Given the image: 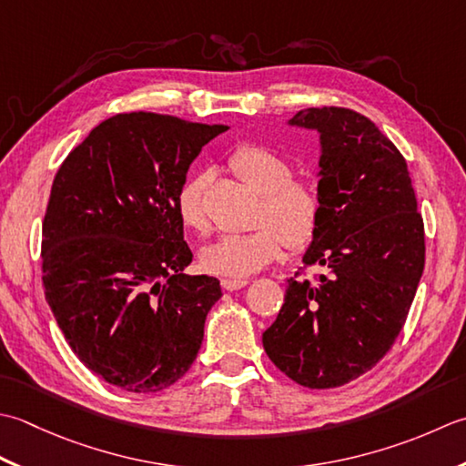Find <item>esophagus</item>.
Returning <instances> with one entry per match:
<instances>
[{
	"label": "esophagus",
	"mask_w": 466,
	"mask_h": 466,
	"mask_svg": "<svg viewBox=\"0 0 466 466\" xmlns=\"http://www.w3.org/2000/svg\"><path fill=\"white\" fill-rule=\"evenodd\" d=\"M247 279H221V288L227 291H235V289H241L247 286Z\"/></svg>",
	"instance_id": "34e87169"
}]
</instances>
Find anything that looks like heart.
I'll return each mask as SVG.
<instances>
[{"label":"heart","instance_id":"b5f03b06","mask_svg":"<svg viewBox=\"0 0 466 466\" xmlns=\"http://www.w3.org/2000/svg\"><path fill=\"white\" fill-rule=\"evenodd\" d=\"M229 168L243 183L263 197L258 223L251 233L223 235L201 251L207 271L223 278L243 279L261 271L278 259L283 245L301 251L313 241L321 221V201L316 187L303 178H293L289 160L261 145H243L233 150ZM205 180L191 177L177 193V215L185 229L207 231L203 205Z\"/></svg>","mask_w":466,"mask_h":466}]
</instances>
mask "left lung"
Instances as JSON below:
<instances>
[{
	"label": "left lung",
	"mask_w": 466,
	"mask_h": 466,
	"mask_svg": "<svg viewBox=\"0 0 466 466\" xmlns=\"http://www.w3.org/2000/svg\"><path fill=\"white\" fill-rule=\"evenodd\" d=\"M289 127L319 135L321 221L303 253L313 278L288 279L263 348L313 390L348 384L392 348L424 269V223L406 160L350 108L299 110Z\"/></svg>",
	"instance_id": "obj_1"
}]
</instances>
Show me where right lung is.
I'll list each match as a JSON object with an SVG mask.
<instances>
[{"mask_svg":"<svg viewBox=\"0 0 466 466\" xmlns=\"http://www.w3.org/2000/svg\"><path fill=\"white\" fill-rule=\"evenodd\" d=\"M221 125L153 112L92 128L56 173L42 225V281L72 352L127 392L187 374L219 279L193 261L177 215L187 170Z\"/></svg>","mask_w":466,"mask_h":466,"instance_id":"right-lung-1","label":"right lung"}]
</instances>
